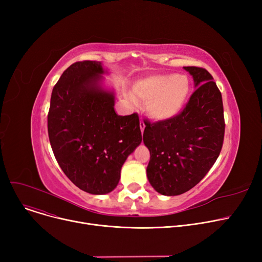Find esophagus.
<instances>
[{"label": "esophagus", "mask_w": 262, "mask_h": 262, "mask_svg": "<svg viewBox=\"0 0 262 262\" xmlns=\"http://www.w3.org/2000/svg\"><path fill=\"white\" fill-rule=\"evenodd\" d=\"M139 125H140V129H141V133H143V130H144V128H145V124H144V122L141 120L140 121V124H139Z\"/></svg>", "instance_id": "34e87169"}]
</instances>
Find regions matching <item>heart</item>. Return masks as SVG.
<instances>
[{"instance_id": "b5f03b06", "label": "heart", "mask_w": 262, "mask_h": 262, "mask_svg": "<svg viewBox=\"0 0 262 262\" xmlns=\"http://www.w3.org/2000/svg\"><path fill=\"white\" fill-rule=\"evenodd\" d=\"M190 92L186 76L178 74H161L148 76L135 86V93L146 103L147 113L157 120L175 117L185 106ZM135 102V99L130 96Z\"/></svg>"}]
</instances>
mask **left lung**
<instances>
[{"label":"left lung","mask_w":262,"mask_h":262,"mask_svg":"<svg viewBox=\"0 0 262 262\" xmlns=\"http://www.w3.org/2000/svg\"><path fill=\"white\" fill-rule=\"evenodd\" d=\"M194 80L182 112L155 123L147 122L143 142L149 150L146 174L162 195H180L198 185L222 149L225 121L222 94L204 68L184 67Z\"/></svg>","instance_id":"left-lung-1"}]
</instances>
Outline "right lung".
<instances>
[{"mask_svg":"<svg viewBox=\"0 0 262 262\" xmlns=\"http://www.w3.org/2000/svg\"><path fill=\"white\" fill-rule=\"evenodd\" d=\"M100 61H77L54 86L48 115L49 139L59 167L91 194L112 192L123 163L142 141L138 114L118 116L115 94L100 85Z\"/></svg>","mask_w":262,"mask_h":262,"instance_id":"add662e5","label":"right lung"}]
</instances>
